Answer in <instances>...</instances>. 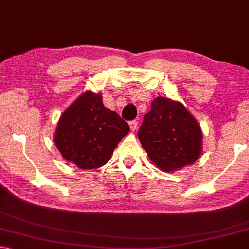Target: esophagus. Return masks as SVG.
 Wrapping results in <instances>:
<instances>
[{
    "label": "esophagus",
    "mask_w": 249,
    "mask_h": 249,
    "mask_svg": "<svg viewBox=\"0 0 249 249\" xmlns=\"http://www.w3.org/2000/svg\"><path fill=\"white\" fill-rule=\"evenodd\" d=\"M129 127H130L131 131L136 130L137 129V121H135V120H134V121H130L129 122Z\"/></svg>",
    "instance_id": "1"
}]
</instances>
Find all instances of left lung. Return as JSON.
Segmentation results:
<instances>
[{"mask_svg": "<svg viewBox=\"0 0 249 249\" xmlns=\"http://www.w3.org/2000/svg\"><path fill=\"white\" fill-rule=\"evenodd\" d=\"M139 139L150 160L167 173L193 165L203 150L198 121L182 103L171 98L152 100Z\"/></svg>", "mask_w": 249, "mask_h": 249, "instance_id": "obj_1", "label": "left lung"}]
</instances>
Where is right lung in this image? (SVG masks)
I'll return each mask as SVG.
<instances>
[{"label": "right lung", "instance_id": "1", "mask_svg": "<svg viewBox=\"0 0 249 249\" xmlns=\"http://www.w3.org/2000/svg\"><path fill=\"white\" fill-rule=\"evenodd\" d=\"M128 133L129 125L104 106L101 93L85 91L60 116L54 142L64 160L92 170L109 160Z\"/></svg>", "mask_w": 249, "mask_h": 249}]
</instances>
